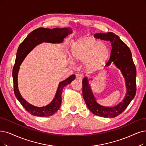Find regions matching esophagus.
Here are the masks:
<instances>
[{
    "label": "esophagus",
    "instance_id": "1",
    "mask_svg": "<svg viewBox=\"0 0 146 146\" xmlns=\"http://www.w3.org/2000/svg\"><path fill=\"white\" fill-rule=\"evenodd\" d=\"M83 77V75L82 74H76V78L78 79V80H82Z\"/></svg>",
    "mask_w": 146,
    "mask_h": 146
}]
</instances>
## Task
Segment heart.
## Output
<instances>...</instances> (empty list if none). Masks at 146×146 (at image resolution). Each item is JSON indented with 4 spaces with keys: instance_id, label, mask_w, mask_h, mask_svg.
I'll use <instances>...</instances> for the list:
<instances>
[{
    "instance_id": "b5f03b06",
    "label": "heart",
    "mask_w": 146,
    "mask_h": 146,
    "mask_svg": "<svg viewBox=\"0 0 146 146\" xmlns=\"http://www.w3.org/2000/svg\"><path fill=\"white\" fill-rule=\"evenodd\" d=\"M109 49L103 42L93 39H83L72 46L70 58L73 62H83L89 70H95L102 66L107 60Z\"/></svg>"
}]
</instances>
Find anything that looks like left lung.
Wrapping results in <instances>:
<instances>
[{"instance_id":"8db88e82","label":"left lung","mask_w":146,"mask_h":146,"mask_svg":"<svg viewBox=\"0 0 146 146\" xmlns=\"http://www.w3.org/2000/svg\"><path fill=\"white\" fill-rule=\"evenodd\" d=\"M96 38L109 40L112 46L110 58L106 66L111 63L118 68L125 81L126 93L122 101L114 107H105L99 104L93 95L89 79L85 77L83 80V96L86 106L91 112L96 115L107 118H113L120 114L129 106L136 94V68L132 60L131 51L119 36L113 32L96 33ZM90 80V78H89Z\"/></svg>"}]
</instances>
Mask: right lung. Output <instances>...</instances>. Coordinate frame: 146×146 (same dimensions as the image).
<instances>
[{"mask_svg":"<svg viewBox=\"0 0 146 146\" xmlns=\"http://www.w3.org/2000/svg\"><path fill=\"white\" fill-rule=\"evenodd\" d=\"M72 33L71 28L46 29L40 27L29 33L25 39L21 43L17 50L15 62L13 70L14 90L17 100L27 111L33 115L38 117H47L54 114L60 108L62 103V93L63 87L71 83L75 78V75H72L59 84L54 98L50 104L45 106L38 107L27 102L21 95L18 86V74L20 66L27 54L35 46L42 42L59 44L63 42L69 34Z\"/></svg>","mask_w":146,"mask_h":146,"instance_id":"1","label":"right lung"}]
</instances>
